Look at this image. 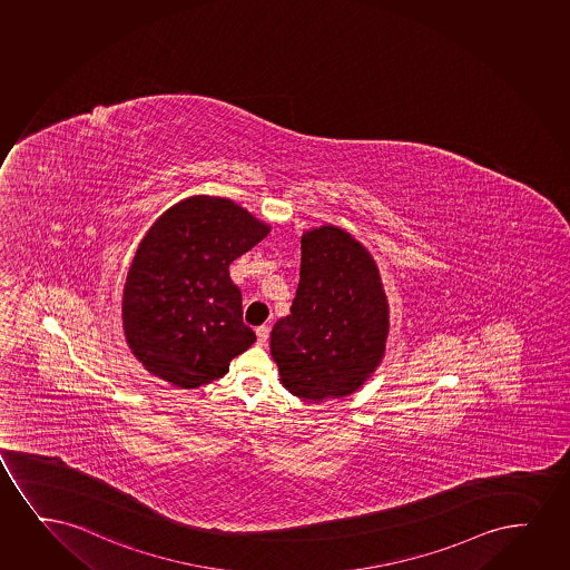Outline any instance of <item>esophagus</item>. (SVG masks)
I'll use <instances>...</instances> for the list:
<instances>
[{
  "instance_id": "1",
  "label": "esophagus",
  "mask_w": 570,
  "mask_h": 570,
  "mask_svg": "<svg viewBox=\"0 0 570 570\" xmlns=\"http://www.w3.org/2000/svg\"><path fill=\"white\" fill-rule=\"evenodd\" d=\"M256 335H258V345H266L267 337H269V327L267 325H259L258 330H256Z\"/></svg>"
}]
</instances>
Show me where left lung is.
<instances>
[{
  "instance_id": "obj_1",
  "label": "left lung",
  "mask_w": 570,
  "mask_h": 570,
  "mask_svg": "<svg viewBox=\"0 0 570 570\" xmlns=\"http://www.w3.org/2000/svg\"><path fill=\"white\" fill-rule=\"evenodd\" d=\"M301 282L269 337L283 387L308 403L361 390L385 356L390 303L380 267L335 225L304 230Z\"/></svg>"
}]
</instances>
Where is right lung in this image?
Instances as JSON below:
<instances>
[{"instance_id":"add662e5","label":"right lung","mask_w":570,"mask_h":570,"mask_svg":"<svg viewBox=\"0 0 570 570\" xmlns=\"http://www.w3.org/2000/svg\"><path fill=\"white\" fill-rule=\"evenodd\" d=\"M272 230L222 196L195 195L146 230L122 288V332L142 366L180 390L224 377L256 333L243 322L233 259Z\"/></svg>"}]
</instances>
